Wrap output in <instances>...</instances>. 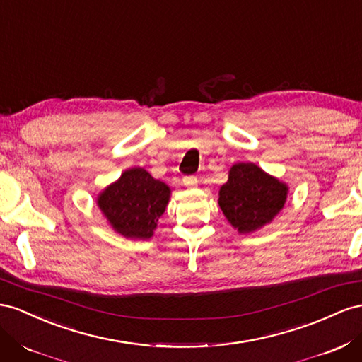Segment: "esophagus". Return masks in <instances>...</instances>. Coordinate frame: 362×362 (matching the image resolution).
<instances>
[{
  "label": "esophagus",
  "mask_w": 362,
  "mask_h": 362,
  "mask_svg": "<svg viewBox=\"0 0 362 362\" xmlns=\"http://www.w3.org/2000/svg\"><path fill=\"white\" fill-rule=\"evenodd\" d=\"M182 182H184V185H189V187H197L198 178L197 177H184Z\"/></svg>",
  "instance_id": "1"
}]
</instances>
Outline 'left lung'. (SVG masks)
Wrapping results in <instances>:
<instances>
[{
  "label": "left lung",
  "instance_id": "8db88e82",
  "mask_svg": "<svg viewBox=\"0 0 362 362\" xmlns=\"http://www.w3.org/2000/svg\"><path fill=\"white\" fill-rule=\"evenodd\" d=\"M288 198V185L252 163H238L219 190V207L239 233H252L274 219Z\"/></svg>",
  "mask_w": 362,
  "mask_h": 362
}]
</instances>
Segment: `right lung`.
<instances>
[{
	"instance_id": "add662e5",
	"label": "right lung",
	"mask_w": 362,
	"mask_h": 362,
	"mask_svg": "<svg viewBox=\"0 0 362 362\" xmlns=\"http://www.w3.org/2000/svg\"><path fill=\"white\" fill-rule=\"evenodd\" d=\"M170 198L168 184L141 168L124 170L97 198L114 231L129 239H151Z\"/></svg>"
}]
</instances>
